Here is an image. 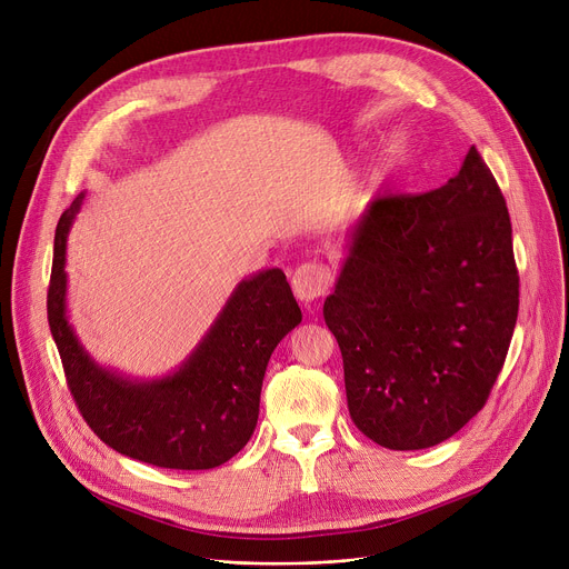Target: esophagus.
<instances>
[{
  "label": "esophagus",
  "mask_w": 569,
  "mask_h": 569,
  "mask_svg": "<svg viewBox=\"0 0 569 569\" xmlns=\"http://www.w3.org/2000/svg\"><path fill=\"white\" fill-rule=\"evenodd\" d=\"M330 287V271L321 263H303L298 266L293 278H291V289L300 303H315L319 300Z\"/></svg>",
  "instance_id": "esophagus-1"
}]
</instances>
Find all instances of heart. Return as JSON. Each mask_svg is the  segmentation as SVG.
Returning a JSON list of instances; mask_svg holds the SVG:
<instances>
[{
    "instance_id": "obj_1",
    "label": "heart",
    "mask_w": 569,
    "mask_h": 569,
    "mask_svg": "<svg viewBox=\"0 0 569 569\" xmlns=\"http://www.w3.org/2000/svg\"><path fill=\"white\" fill-rule=\"evenodd\" d=\"M407 151V144H405V140L402 138H395L388 147H386V156L390 158V160H397V158H402V153Z\"/></svg>"
}]
</instances>
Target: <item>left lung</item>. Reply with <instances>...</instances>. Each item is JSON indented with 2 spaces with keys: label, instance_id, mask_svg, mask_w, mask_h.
I'll return each instance as SVG.
<instances>
[{
  "label": "left lung",
  "instance_id": "1",
  "mask_svg": "<svg viewBox=\"0 0 569 569\" xmlns=\"http://www.w3.org/2000/svg\"><path fill=\"white\" fill-rule=\"evenodd\" d=\"M517 312L512 224L476 147L446 186L377 197L323 300L356 427L390 450L450 439L485 407Z\"/></svg>",
  "mask_w": 569,
  "mask_h": 569
}]
</instances>
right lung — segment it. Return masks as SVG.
<instances>
[{
	"mask_svg": "<svg viewBox=\"0 0 569 569\" xmlns=\"http://www.w3.org/2000/svg\"><path fill=\"white\" fill-rule=\"evenodd\" d=\"M84 192L54 231L48 321L66 381L96 437L112 450L162 469L207 471L246 448L259 418L271 353L303 315L280 269L243 278L204 338L174 372L132 379L96 362L69 321L66 243Z\"/></svg>",
	"mask_w": 569,
	"mask_h": 569,
	"instance_id": "1",
	"label": "right lung"
}]
</instances>
